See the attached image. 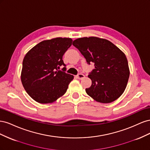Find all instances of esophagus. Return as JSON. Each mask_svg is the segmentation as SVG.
<instances>
[{"label": "esophagus", "mask_w": 150, "mask_h": 150, "mask_svg": "<svg viewBox=\"0 0 150 150\" xmlns=\"http://www.w3.org/2000/svg\"><path fill=\"white\" fill-rule=\"evenodd\" d=\"M76 77H77V78H78V79H83V78H84L85 76L83 74L80 73V74H78V75H77Z\"/></svg>", "instance_id": "1"}]
</instances>
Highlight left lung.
I'll list each match as a JSON object with an SVG mask.
<instances>
[{
  "label": "left lung",
  "mask_w": 150,
  "mask_h": 150,
  "mask_svg": "<svg viewBox=\"0 0 150 150\" xmlns=\"http://www.w3.org/2000/svg\"><path fill=\"white\" fill-rule=\"evenodd\" d=\"M72 45L78 49L88 64L94 69L89 73L92 81L86 92L95 101L110 103L123 93L129 77L125 54L109 40L96 37L77 39Z\"/></svg>",
  "instance_id": "8db88e82"
}]
</instances>
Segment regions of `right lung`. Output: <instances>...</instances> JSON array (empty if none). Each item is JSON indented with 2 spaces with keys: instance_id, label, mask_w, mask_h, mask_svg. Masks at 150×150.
<instances>
[{
  "instance_id": "add662e5",
  "label": "right lung",
  "mask_w": 150,
  "mask_h": 150,
  "mask_svg": "<svg viewBox=\"0 0 150 150\" xmlns=\"http://www.w3.org/2000/svg\"><path fill=\"white\" fill-rule=\"evenodd\" d=\"M72 42L71 38L43 40L26 54L22 62L21 81L35 101L51 103L66 93L74 76L65 72L62 56ZM61 65L65 66L62 71L59 70Z\"/></svg>"
}]
</instances>
